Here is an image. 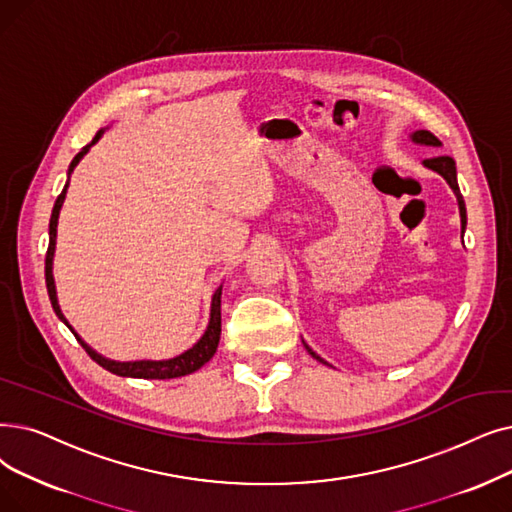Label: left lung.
Segmentation results:
<instances>
[{
  "mask_svg": "<svg viewBox=\"0 0 512 512\" xmlns=\"http://www.w3.org/2000/svg\"><path fill=\"white\" fill-rule=\"evenodd\" d=\"M410 140H412L414 144L431 146V148H439V146H441V142L433 136L431 131H427V129H418V131L410 133ZM422 165L429 167V169H433L435 173H439V175L443 177V180H446V182L450 184V188L454 190V194H456V201H458V209H460L462 234H464V228H466V207H464V198H462L460 188H458V180H456V163H454V159H452V157H431V159H425V161H422ZM303 345H305V343H303ZM305 349H307V353L311 355V358L318 360V362H322V364H326L316 351H311V347H307V345H305Z\"/></svg>",
  "mask_w": 512,
  "mask_h": 512,
  "instance_id": "left-lung-1",
  "label": "left lung"
}]
</instances>
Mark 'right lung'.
<instances>
[{
  "instance_id": "1",
  "label": "right lung",
  "mask_w": 512,
  "mask_h": 512,
  "mask_svg": "<svg viewBox=\"0 0 512 512\" xmlns=\"http://www.w3.org/2000/svg\"><path fill=\"white\" fill-rule=\"evenodd\" d=\"M104 129H100L96 133V138L92 140V144H87L85 148H81V152L77 157L71 161L69 167V175L73 173V169L79 165V161L85 157L87 150H90L100 138H102ZM66 188H69V182L62 188L60 196L56 198L54 209H52V217H50V247H48V255H46V286H48V295L52 301V307L56 311V316L71 328L73 335L77 337V341L81 343V347L87 351L90 358L100 364L102 368H106L108 372H113L117 376H131V379H177V376H186L196 372L201 366H205L217 351L219 345V335H221V286L215 291L213 299H211V318H209V326L205 330V335L198 339L188 351L175 355L171 360H138V362H115V360H108L104 355L96 353L90 345H87L77 332L73 330V326L66 322L64 314L60 311L58 305V297H56V284H54V274H52V263H54V251H56V228H58V215L64 203V196H66Z\"/></svg>"
}]
</instances>
